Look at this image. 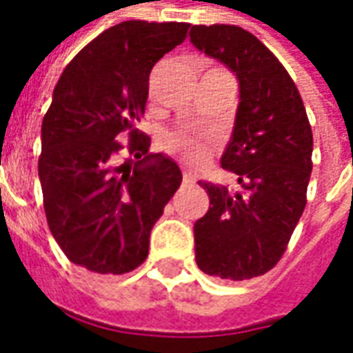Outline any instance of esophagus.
Wrapping results in <instances>:
<instances>
[{"mask_svg": "<svg viewBox=\"0 0 353 353\" xmlns=\"http://www.w3.org/2000/svg\"><path fill=\"white\" fill-rule=\"evenodd\" d=\"M182 181L184 184H190V182H196V176L190 171H182Z\"/></svg>", "mask_w": 353, "mask_h": 353, "instance_id": "1", "label": "esophagus"}]
</instances>
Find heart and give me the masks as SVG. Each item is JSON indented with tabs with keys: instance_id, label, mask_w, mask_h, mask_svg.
<instances>
[{
	"instance_id": "b5f03b06",
	"label": "heart",
	"mask_w": 353,
	"mask_h": 353,
	"mask_svg": "<svg viewBox=\"0 0 353 353\" xmlns=\"http://www.w3.org/2000/svg\"><path fill=\"white\" fill-rule=\"evenodd\" d=\"M163 148L167 153L188 163H200L210 155L214 148V136L212 134H192V132H169L163 136Z\"/></svg>"
}]
</instances>
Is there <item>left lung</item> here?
I'll return each instance as SVG.
<instances>
[{"mask_svg": "<svg viewBox=\"0 0 353 353\" xmlns=\"http://www.w3.org/2000/svg\"><path fill=\"white\" fill-rule=\"evenodd\" d=\"M190 40L239 79V108L221 167L241 190L200 182L210 210L194 223L196 264L221 280L272 270L307 204L313 132L301 94L280 60L235 25H194Z\"/></svg>", "mask_w": 353, "mask_h": 353, "instance_id": "8db88e82", "label": "left lung"}]
</instances>
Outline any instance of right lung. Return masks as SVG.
<instances>
[{
  "instance_id": "add662e5",
  "label": "right lung",
  "mask_w": 353,
  "mask_h": 353,
  "mask_svg": "<svg viewBox=\"0 0 353 353\" xmlns=\"http://www.w3.org/2000/svg\"><path fill=\"white\" fill-rule=\"evenodd\" d=\"M188 23L124 21L106 28L61 73L42 120L39 176L48 227L73 264L126 274L149 252V235L179 190V165L149 153L136 124L153 65L186 39ZM128 134L130 157L115 159Z\"/></svg>"
}]
</instances>
